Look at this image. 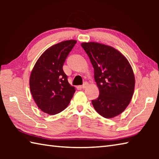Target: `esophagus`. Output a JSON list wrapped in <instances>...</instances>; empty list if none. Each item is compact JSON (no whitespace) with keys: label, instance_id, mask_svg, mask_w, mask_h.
Here are the masks:
<instances>
[{"label":"esophagus","instance_id":"1","mask_svg":"<svg viewBox=\"0 0 159 159\" xmlns=\"http://www.w3.org/2000/svg\"><path fill=\"white\" fill-rule=\"evenodd\" d=\"M88 83H84V84H83V85H80V86H79V88H80V89H84V88H85L86 87H87V86H88Z\"/></svg>","mask_w":159,"mask_h":159}]
</instances>
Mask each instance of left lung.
I'll use <instances>...</instances> for the list:
<instances>
[{"mask_svg": "<svg viewBox=\"0 0 159 159\" xmlns=\"http://www.w3.org/2000/svg\"><path fill=\"white\" fill-rule=\"evenodd\" d=\"M94 68V78L99 90L92 101L102 116L111 118L119 115L133 98L135 79L133 69L123 54L113 47L95 42L82 43Z\"/></svg>", "mask_w": 159, "mask_h": 159, "instance_id": "1", "label": "left lung"}]
</instances>
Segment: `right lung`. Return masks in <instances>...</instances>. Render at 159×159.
Returning a JSON list of instances; mask_svg holds the SVG:
<instances>
[{"mask_svg": "<svg viewBox=\"0 0 159 159\" xmlns=\"http://www.w3.org/2000/svg\"><path fill=\"white\" fill-rule=\"evenodd\" d=\"M76 43V40H69L51 46L41 55L31 71L29 86L32 97L38 107L49 115L65 109L76 91L62 68Z\"/></svg>", "mask_w": 159, "mask_h": 159, "instance_id": "1", "label": "right lung"}]
</instances>
